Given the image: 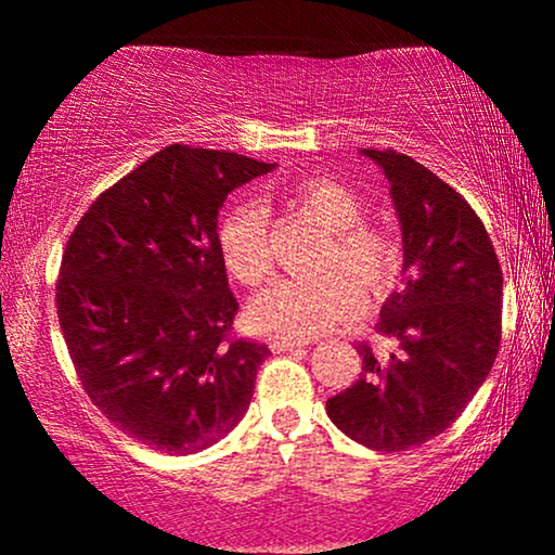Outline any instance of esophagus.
<instances>
[{
  "label": "esophagus",
  "mask_w": 555,
  "mask_h": 555,
  "mask_svg": "<svg viewBox=\"0 0 555 555\" xmlns=\"http://www.w3.org/2000/svg\"><path fill=\"white\" fill-rule=\"evenodd\" d=\"M308 344H310V340H306V338H280V336L270 338V348H272V351H278V353L298 351V348H306Z\"/></svg>",
  "instance_id": "1"
}]
</instances>
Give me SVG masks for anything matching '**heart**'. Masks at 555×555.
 <instances>
[{"mask_svg":"<svg viewBox=\"0 0 555 555\" xmlns=\"http://www.w3.org/2000/svg\"><path fill=\"white\" fill-rule=\"evenodd\" d=\"M280 196L328 230L321 270L310 278H283L260 293L249 308L257 328L280 338H308L336 328L356 313L361 285L386 293L401 272L397 234L382 224L363 222L366 202L344 181L306 177L287 184ZM219 255L242 285H260L272 272L268 215L257 202H237L219 219ZM357 279L353 281L352 278Z\"/></svg>","mask_w":555,"mask_h":555,"instance_id":"heart-1","label":"heart"}]
</instances>
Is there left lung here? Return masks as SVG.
Returning a JSON list of instances; mask_svg holds the SVG:
<instances>
[{
	"label": "left lung",
	"instance_id": "left-lung-1",
	"mask_svg": "<svg viewBox=\"0 0 555 555\" xmlns=\"http://www.w3.org/2000/svg\"><path fill=\"white\" fill-rule=\"evenodd\" d=\"M363 154L391 184L404 287L376 323L386 348L361 340L359 382L325 409L369 450L404 452L442 435L488 378L503 333V270L482 219L447 181L393 149Z\"/></svg>",
	"mask_w": 555,
	"mask_h": 555
}]
</instances>
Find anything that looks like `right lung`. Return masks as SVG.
<instances>
[{"label": "right lung", "instance_id": "obj_1", "mask_svg": "<svg viewBox=\"0 0 555 555\" xmlns=\"http://www.w3.org/2000/svg\"><path fill=\"white\" fill-rule=\"evenodd\" d=\"M275 164L166 146L90 204L67 240L55 306L90 401L135 442L192 454L247 412L270 348L232 333L217 215Z\"/></svg>", "mask_w": 555, "mask_h": 555}]
</instances>
